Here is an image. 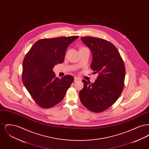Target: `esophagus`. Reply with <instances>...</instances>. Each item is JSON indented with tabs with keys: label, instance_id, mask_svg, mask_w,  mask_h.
Returning a JSON list of instances; mask_svg holds the SVG:
<instances>
[{
	"label": "esophagus",
	"instance_id": "34e87169",
	"mask_svg": "<svg viewBox=\"0 0 149 149\" xmlns=\"http://www.w3.org/2000/svg\"><path fill=\"white\" fill-rule=\"evenodd\" d=\"M81 80V78H79L77 77H74V81H77L78 80Z\"/></svg>",
	"mask_w": 149,
	"mask_h": 149
}]
</instances>
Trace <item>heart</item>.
Returning a JSON list of instances; mask_svg holds the SVG:
<instances>
[{"mask_svg": "<svg viewBox=\"0 0 149 149\" xmlns=\"http://www.w3.org/2000/svg\"><path fill=\"white\" fill-rule=\"evenodd\" d=\"M80 50H89V49L87 47H81L80 49Z\"/></svg>", "mask_w": 149, "mask_h": 149, "instance_id": "1", "label": "heart"}]
</instances>
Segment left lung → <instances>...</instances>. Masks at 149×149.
Returning <instances> with one entry per match:
<instances>
[{
	"label": "left lung",
	"instance_id": "1",
	"mask_svg": "<svg viewBox=\"0 0 149 149\" xmlns=\"http://www.w3.org/2000/svg\"><path fill=\"white\" fill-rule=\"evenodd\" d=\"M81 41L92 53L91 68L98 77L94 83L83 80L79 92L82 104L93 112H103L112 106L124 88L125 66L117 48L106 40L83 37Z\"/></svg>",
	"mask_w": 149,
	"mask_h": 149
}]
</instances>
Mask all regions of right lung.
Segmentation results:
<instances>
[{
  "instance_id": "obj_1",
  "label": "right lung",
  "mask_w": 149,
  "mask_h": 149,
  "mask_svg": "<svg viewBox=\"0 0 149 149\" xmlns=\"http://www.w3.org/2000/svg\"><path fill=\"white\" fill-rule=\"evenodd\" d=\"M78 36L43 38L36 42L23 61L22 81L36 104L49 108L60 103L74 81L67 75L56 77L53 68L63 63L69 45Z\"/></svg>"
}]
</instances>
